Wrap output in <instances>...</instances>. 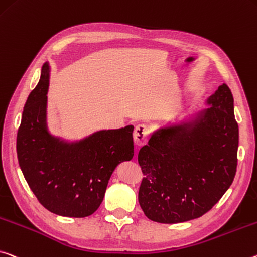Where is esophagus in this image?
<instances>
[{
  "instance_id": "1",
  "label": "esophagus",
  "mask_w": 257,
  "mask_h": 257,
  "mask_svg": "<svg viewBox=\"0 0 257 257\" xmlns=\"http://www.w3.org/2000/svg\"><path fill=\"white\" fill-rule=\"evenodd\" d=\"M150 129L146 124H138L134 130V142L137 146H142L146 143L149 137Z\"/></svg>"
}]
</instances>
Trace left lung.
<instances>
[{"label":"left lung","mask_w":257,"mask_h":257,"mask_svg":"<svg viewBox=\"0 0 257 257\" xmlns=\"http://www.w3.org/2000/svg\"><path fill=\"white\" fill-rule=\"evenodd\" d=\"M205 104L208 107L159 125L138 152L144 175L138 201L151 221L200 217L233 182L239 128L230 88L219 85Z\"/></svg>","instance_id":"8db88e82"}]
</instances>
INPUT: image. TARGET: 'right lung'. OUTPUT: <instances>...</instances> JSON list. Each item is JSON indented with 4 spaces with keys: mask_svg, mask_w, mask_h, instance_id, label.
I'll use <instances>...</instances> for the list:
<instances>
[{
    "mask_svg": "<svg viewBox=\"0 0 257 257\" xmlns=\"http://www.w3.org/2000/svg\"><path fill=\"white\" fill-rule=\"evenodd\" d=\"M50 65L24 106L17 156L24 177L41 205L65 217H87L103 201L117 166L134 157V125L96 130L82 138L52 135L48 127Z\"/></svg>",
    "mask_w": 257,
    "mask_h": 257,
    "instance_id": "right-lung-1",
    "label": "right lung"
}]
</instances>
